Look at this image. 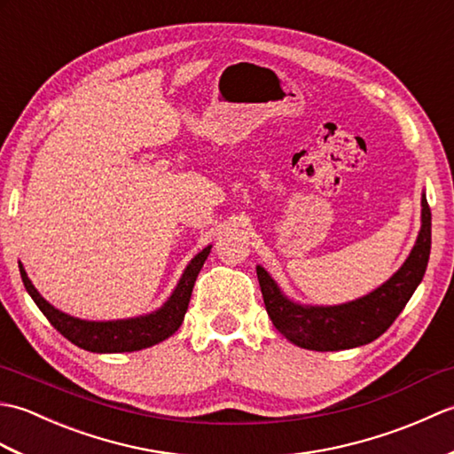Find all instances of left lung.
<instances>
[{"label": "left lung", "instance_id": "left-lung-1", "mask_svg": "<svg viewBox=\"0 0 454 454\" xmlns=\"http://www.w3.org/2000/svg\"><path fill=\"white\" fill-rule=\"evenodd\" d=\"M431 252V210L421 195V228L402 267L387 283L351 302L317 306L288 298L275 278L257 265L263 302L273 325L288 341L310 351H341L374 341L396 320L426 275Z\"/></svg>", "mask_w": 454, "mask_h": 454}]
</instances>
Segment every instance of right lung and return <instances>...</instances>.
<instances>
[{"mask_svg":"<svg viewBox=\"0 0 454 454\" xmlns=\"http://www.w3.org/2000/svg\"><path fill=\"white\" fill-rule=\"evenodd\" d=\"M210 247L212 246H207L202 252H199L191 259L176 288H173V293L158 310L137 317H124V320L91 322L58 310V308H54L36 291L31 278L27 277L21 262H19V271H21L23 285L27 288V293L31 294L35 304L38 306V310L46 316V320L51 322L66 340H70L74 345H78L82 349L91 353H127L146 349V347L168 340L169 335L179 330L191 301L192 286H195L197 275L207 262Z\"/></svg>","mask_w":454,"mask_h":454,"instance_id":"1","label":"right lung"}]
</instances>
